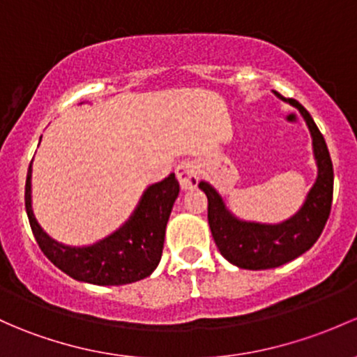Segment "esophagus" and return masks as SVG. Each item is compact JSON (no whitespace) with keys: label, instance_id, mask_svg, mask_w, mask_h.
I'll return each instance as SVG.
<instances>
[{"label":"esophagus","instance_id":"obj_1","mask_svg":"<svg viewBox=\"0 0 357 357\" xmlns=\"http://www.w3.org/2000/svg\"><path fill=\"white\" fill-rule=\"evenodd\" d=\"M198 174H200V171H198V167L195 166L193 162H181L178 167H176V176H178L179 179V185H181L183 190H190V188H195L198 183Z\"/></svg>","mask_w":357,"mask_h":357}]
</instances>
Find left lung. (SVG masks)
I'll return each instance as SVG.
<instances>
[{
	"mask_svg": "<svg viewBox=\"0 0 357 357\" xmlns=\"http://www.w3.org/2000/svg\"><path fill=\"white\" fill-rule=\"evenodd\" d=\"M275 96L301 112L313 138L318 176L303 207L280 224L248 222L238 219L226 207L212 185L207 181L198 185L207 195L208 226L220 255L236 267L246 270L275 268L306 253L320 238L332 208L333 167L324 135L298 100L286 99L277 92Z\"/></svg>",
	"mask_w": 357,
	"mask_h": 357,
	"instance_id": "obj_1",
	"label": "left lung"
}]
</instances>
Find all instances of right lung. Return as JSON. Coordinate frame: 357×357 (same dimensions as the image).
<instances>
[{"label": "right lung", "instance_id": "right-lung-1", "mask_svg": "<svg viewBox=\"0 0 357 357\" xmlns=\"http://www.w3.org/2000/svg\"><path fill=\"white\" fill-rule=\"evenodd\" d=\"M32 162L25 181V210L43 253L66 275L96 286H123L145 279L162 257L166 226L179 195L174 172L150 185L137 208L118 231L90 246H66L52 239L37 222L32 210Z\"/></svg>", "mask_w": 357, "mask_h": 357}]
</instances>
